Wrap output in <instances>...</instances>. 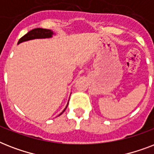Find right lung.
I'll list each match as a JSON object with an SVG mask.
<instances>
[{"instance_id":"right-lung-1","label":"right lung","mask_w":154,"mask_h":154,"mask_svg":"<svg viewBox=\"0 0 154 154\" xmlns=\"http://www.w3.org/2000/svg\"><path fill=\"white\" fill-rule=\"evenodd\" d=\"M54 34V32L50 29H41V28H37V29H34L30 30L29 32H27L25 36H23L18 42V44H20L21 42H27V41H30V40H34V39H45V38H50L53 37V35ZM69 104V103H68ZM68 105H66L65 109L62 111L64 112L66 108H67ZM62 112L59 114H62Z\"/></svg>"}]
</instances>
